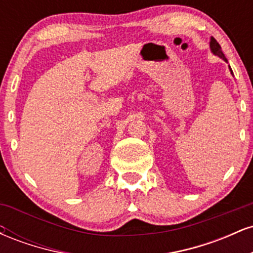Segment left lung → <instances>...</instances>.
<instances>
[{"instance_id": "1", "label": "left lung", "mask_w": 253, "mask_h": 253, "mask_svg": "<svg viewBox=\"0 0 253 253\" xmlns=\"http://www.w3.org/2000/svg\"><path fill=\"white\" fill-rule=\"evenodd\" d=\"M211 52H213L214 54H215V56H217V57H220V58H222L223 60H226V62H227V59H226V57H225V54L222 53V50H221V46L219 45V42H216L215 39H214L213 37L211 38ZM231 69V68H229ZM231 72H232V70H231ZM232 74H233V72H232Z\"/></svg>"}]
</instances>
